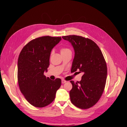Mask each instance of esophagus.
<instances>
[{"instance_id":"34e87169","label":"esophagus","mask_w":127,"mask_h":127,"mask_svg":"<svg viewBox=\"0 0 127 127\" xmlns=\"http://www.w3.org/2000/svg\"><path fill=\"white\" fill-rule=\"evenodd\" d=\"M66 82H67V81L65 80L64 79H62V83H63V84H64V83H66Z\"/></svg>"}]
</instances>
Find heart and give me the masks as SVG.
<instances>
[{
  "label": "heart",
  "mask_w": 127,
  "mask_h": 127,
  "mask_svg": "<svg viewBox=\"0 0 127 127\" xmlns=\"http://www.w3.org/2000/svg\"><path fill=\"white\" fill-rule=\"evenodd\" d=\"M60 52H61V54H65V53H68V52H71V51L68 48L63 47V48H61Z\"/></svg>",
  "instance_id": "heart-1"
}]
</instances>
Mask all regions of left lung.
<instances>
[{
	"mask_svg": "<svg viewBox=\"0 0 127 127\" xmlns=\"http://www.w3.org/2000/svg\"><path fill=\"white\" fill-rule=\"evenodd\" d=\"M62 38L73 46L75 56L71 72H83L80 81H70L72 88L69 95L71 102L81 109L95 105L104 91L107 66L101 51L93 40L82 36L69 35Z\"/></svg>",
	"mask_w": 127,
	"mask_h": 127,
	"instance_id": "left-lung-1",
	"label": "left lung"
}]
</instances>
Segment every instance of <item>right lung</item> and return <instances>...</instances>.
<instances>
[{
	"label": "right lung",
	"mask_w": 127,
	"mask_h": 127,
	"mask_svg": "<svg viewBox=\"0 0 127 127\" xmlns=\"http://www.w3.org/2000/svg\"><path fill=\"white\" fill-rule=\"evenodd\" d=\"M61 37L43 36L32 40L22 50L17 62V81L21 93L32 105L43 107L55 99L61 79L46 77L52 49Z\"/></svg>",
	"instance_id": "1"
}]
</instances>
